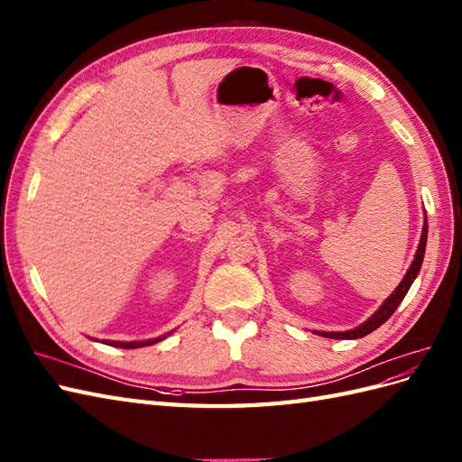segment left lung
<instances>
[{"instance_id": "1", "label": "left lung", "mask_w": 462, "mask_h": 462, "mask_svg": "<svg viewBox=\"0 0 462 462\" xmlns=\"http://www.w3.org/2000/svg\"><path fill=\"white\" fill-rule=\"evenodd\" d=\"M426 242H428V218L424 217V228H421V236H420V244H418V249H416L414 261L411 263V267H408L404 279L399 282L397 288L393 290L391 296L383 301V304L379 306V310L372 315V318H367L362 325L354 327V328H350V331H345V333H342V331H337V333H333V331H328V333L327 331H313V333L319 335V337H325V338H346V340H350V338H362L365 335H370L372 331H375L377 327L383 325L394 313V310L401 306V301L404 300L406 292L411 290L412 282L416 281V276H418L420 267H421V261H424Z\"/></svg>"}]
</instances>
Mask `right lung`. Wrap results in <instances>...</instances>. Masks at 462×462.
Wrapping results in <instances>:
<instances>
[{
    "mask_svg": "<svg viewBox=\"0 0 462 462\" xmlns=\"http://www.w3.org/2000/svg\"><path fill=\"white\" fill-rule=\"evenodd\" d=\"M174 331H170L166 335H161L156 338H149V340H131V342H124V340H102L104 345H110V346H116V348H141V346H151V345H156V342H161L162 338H166L168 335H172Z\"/></svg>",
    "mask_w": 462,
    "mask_h": 462,
    "instance_id": "obj_1",
    "label": "right lung"
}]
</instances>
